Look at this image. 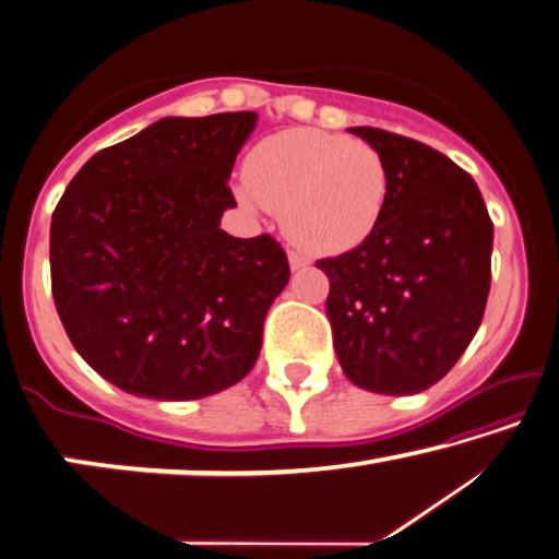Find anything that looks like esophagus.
<instances>
[{"label":"esophagus","mask_w":559,"mask_h":559,"mask_svg":"<svg viewBox=\"0 0 559 559\" xmlns=\"http://www.w3.org/2000/svg\"><path fill=\"white\" fill-rule=\"evenodd\" d=\"M308 263H311V261H308V258H306L304 253H298V251H288V265H290V271L306 269Z\"/></svg>","instance_id":"esophagus-1"}]
</instances>
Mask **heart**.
Segmentation results:
<instances>
[{"instance_id":"1","label":"heart","mask_w":559,"mask_h":559,"mask_svg":"<svg viewBox=\"0 0 559 559\" xmlns=\"http://www.w3.org/2000/svg\"><path fill=\"white\" fill-rule=\"evenodd\" d=\"M389 190V165L373 145L294 128L251 150L236 193L248 211L283 215V230L308 253L338 255L379 228Z\"/></svg>"}]
</instances>
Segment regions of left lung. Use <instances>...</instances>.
I'll use <instances>...</instances> for the list:
<instances>
[{
  "label": "left lung",
  "mask_w": 559,
  "mask_h": 559,
  "mask_svg": "<svg viewBox=\"0 0 559 559\" xmlns=\"http://www.w3.org/2000/svg\"><path fill=\"white\" fill-rule=\"evenodd\" d=\"M384 155L389 205L354 251L323 258L338 364L373 394H419L460 361L485 316L495 228L477 182L439 150L352 128Z\"/></svg>",
  "instance_id": "1"
}]
</instances>
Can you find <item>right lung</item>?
Wrapping results in <instances>:
<instances>
[{
  "label": "right lung",
  "instance_id": "right-lung-1",
  "mask_svg": "<svg viewBox=\"0 0 559 559\" xmlns=\"http://www.w3.org/2000/svg\"><path fill=\"white\" fill-rule=\"evenodd\" d=\"M255 112L163 118L99 150L52 213V296L99 377L157 402L238 384L290 269L271 236L233 238V163Z\"/></svg>",
  "mask_w": 559,
  "mask_h": 559
}]
</instances>
